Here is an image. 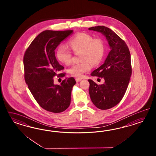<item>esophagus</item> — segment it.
<instances>
[{
  "label": "esophagus",
  "mask_w": 156,
  "mask_h": 156,
  "mask_svg": "<svg viewBox=\"0 0 156 156\" xmlns=\"http://www.w3.org/2000/svg\"><path fill=\"white\" fill-rule=\"evenodd\" d=\"M76 82H80V81L82 80V79L80 78H76Z\"/></svg>",
  "instance_id": "obj_1"
}]
</instances>
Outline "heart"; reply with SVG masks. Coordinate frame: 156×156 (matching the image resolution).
<instances>
[{"mask_svg":"<svg viewBox=\"0 0 156 156\" xmlns=\"http://www.w3.org/2000/svg\"><path fill=\"white\" fill-rule=\"evenodd\" d=\"M69 45L74 52L80 51L82 62L73 65L69 72L73 76H81L85 72L91 69V63L97 65L104 57L105 46L104 41L100 38L93 39L87 34L80 33L71 38ZM57 58L63 64L69 65L71 61V52L67 47L61 45L57 51Z\"/></svg>","mask_w":156,"mask_h":156,"instance_id":"1","label":"heart"}]
</instances>
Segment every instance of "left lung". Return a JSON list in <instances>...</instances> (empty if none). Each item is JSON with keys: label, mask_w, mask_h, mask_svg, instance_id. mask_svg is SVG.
<instances>
[{"label": "left lung", "mask_w": 156, "mask_h": 156, "mask_svg": "<svg viewBox=\"0 0 156 156\" xmlns=\"http://www.w3.org/2000/svg\"><path fill=\"white\" fill-rule=\"evenodd\" d=\"M89 30L102 34L110 48L104 64L91 73V76L103 78L105 82L98 85L88 80L92 102L98 109L107 110L117 105L127 90L132 75L130 53L125 42L111 29L99 26Z\"/></svg>", "instance_id": "obj_1"}]
</instances>
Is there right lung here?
Wrapping results in <instances>:
<instances>
[{
	"mask_svg": "<svg viewBox=\"0 0 156 156\" xmlns=\"http://www.w3.org/2000/svg\"><path fill=\"white\" fill-rule=\"evenodd\" d=\"M72 30H46L39 34L26 50L23 58L24 79L35 99L43 109L61 113L71 102V93L76 80L66 78L60 85L54 83L55 76L64 69L57 61L55 50L65 39L71 35Z\"/></svg>",
	"mask_w": 156,
	"mask_h": 156,
	"instance_id": "obj_1",
	"label": "right lung"
}]
</instances>
